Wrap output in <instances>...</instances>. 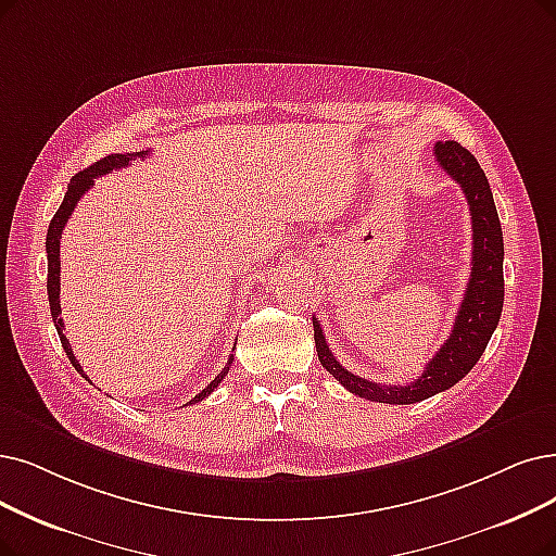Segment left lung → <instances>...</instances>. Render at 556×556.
Masks as SVG:
<instances>
[{
	"mask_svg": "<svg viewBox=\"0 0 556 556\" xmlns=\"http://www.w3.org/2000/svg\"><path fill=\"white\" fill-rule=\"evenodd\" d=\"M433 154L442 170L460 185L472 216V269L447 342L438 349L421 376L408 386L371 383L338 363L326 344L321 324L313 317L319 363L349 392L369 399V402L404 406L450 390L477 365L500 324L504 305V239L491 185H488L475 154L460 143L440 141L435 143Z\"/></svg>",
	"mask_w": 556,
	"mask_h": 556,
	"instance_id": "1",
	"label": "left lung"
}]
</instances>
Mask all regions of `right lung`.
Wrapping results in <instances>:
<instances>
[{
    "label": "right lung",
    "instance_id": "obj_1",
    "mask_svg": "<svg viewBox=\"0 0 556 556\" xmlns=\"http://www.w3.org/2000/svg\"><path fill=\"white\" fill-rule=\"evenodd\" d=\"M150 150H143V152H125V154H109V157H104V160H100V162H96L93 166H88V168H84V170H79L73 180H71V185H68V191H65V198H63V203H61V207L56 210V214H54V218H52V224H50V228H48V241H46V251H48V299H50V309H52V319H54V326H56V332H59V338H61V346H63V351H65V355H68V361L73 363V367L84 376V379L88 381V376L84 374V369H81V365H79V361L75 358V353H73V349H71V342H68V338L63 336V319H61V301H59V292H61V280H59V276H61V260H59V239H61V232H63V228H65V224H68V218L73 216V210L77 207V203H79V198L93 187V182H96V177H100V175H106V173H111V170H118V168H125V166H129V162L135 160V157H146ZM232 361H235V355H230L228 358V365L224 367V371H220L216 379L203 390V392H198L191 402H187V404H198V402H203L205 396H210L212 392H214V388L226 379L228 376V371H230V365H232ZM185 404V406H187Z\"/></svg>",
    "mask_w": 556,
    "mask_h": 556
}]
</instances>
